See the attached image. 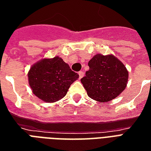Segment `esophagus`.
<instances>
[{"mask_svg": "<svg viewBox=\"0 0 151 151\" xmlns=\"http://www.w3.org/2000/svg\"><path fill=\"white\" fill-rule=\"evenodd\" d=\"M78 75H79V78L81 79L84 76V72L83 71H80V72H78Z\"/></svg>", "mask_w": 151, "mask_h": 151, "instance_id": "1", "label": "esophagus"}]
</instances>
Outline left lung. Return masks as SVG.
Segmentation results:
<instances>
[{
	"mask_svg": "<svg viewBox=\"0 0 151 151\" xmlns=\"http://www.w3.org/2000/svg\"><path fill=\"white\" fill-rule=\"evenodd\" d=\"M90 69L81 82L90 98L109 102L125 89L129 79L126 67L114 55L96 54L89 61Z\"/></svg>",
	"mask_w": 151,
	"mask_h": 151,
	"instance_id": "8db88e82",
	"label": "left lung"
}]
</instances>
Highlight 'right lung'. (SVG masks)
Returning <instances> with one entry per match:
<instances>
[{
	"instance_id": "right-lung-1",
	"label": "right lung",
	"mask_w": 151,
	"mask_h": 151,
	"mask_svg": "<svg viewBox=\"0 0 151 151\" xmlns=\"http://www.w3.org/2000/svg\"><path fill=\"white\" fill-rule=\"evenodd\" d=\"M28 82L35 96L46 103H55L64 98L78 74L59 56L44 58L31 66Z\"/></svg>"
}]
</instances>
